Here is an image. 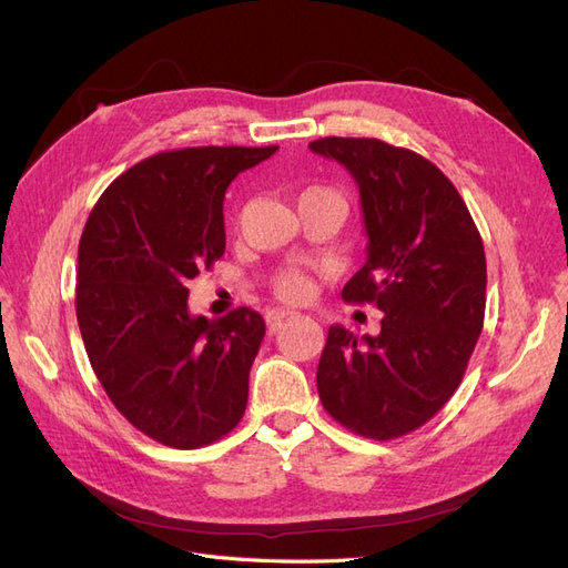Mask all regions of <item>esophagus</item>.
I'll return each mask as SVG.
<instances>
[{
	"mask_svg": "<svg viewBox=\"0 0 568 568\" xmlns=\"http://www.w3.org/2000/svg\"><path fill=\"white\" fill-rule=\"evenodd\" d=\"M294 317H301V315L294 311H282V307H272V311H267L265 315L270 329H277V326H282L286 320H294Z\"/></svg>",
	"mask_w": 568,
	"mask_h": 568,
	"instance_id": "esophagus-1",
	"label": "esophagus"
}]
</instances>
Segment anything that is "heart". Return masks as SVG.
Here are the masks:
<instances>
[{
	"label": "heart",
	"mask_w": 568,
	"mask_h": 568,
	"mask_svg": "<svg viewBox=\"0 0 568 568\" xmlns=\"http://www.w3.org/2000/svg\"><path fill=\"white\" fill-rule=\"evenodd\" d=\"M326 192V189H317V186H311L305 189V192L301 196H307V194H322ZM274 288H277V294L284 298V301H305L307 296H311L313 291V284L311 280L305 277L303 272L298 270H284L277 280H274Z\"/></svg>",
	"instance_id": "b5f03b06"
}]
</instances>
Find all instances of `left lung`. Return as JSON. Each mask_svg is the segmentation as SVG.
<instances>
[{
  "label": "left lung",
  "mask_w": 568,
  "mask_h": 568,
  "mask_svg": "<svg viewBox=\"0 0 568 568\" xmlns=\"http://www.w3.org/2000/svg\"><path fill=\"white\" fill-rule=\"evenodd\" d=\"M353 175L367 263L346 303H376L379 336L329 326L317 367L324 409L353 434L390 440L453 398L486 315V253L455 184L419 153L367 136L311 142Z\"/></svg>",
  "instance_id": "left-lung-1"
}]
</instances>
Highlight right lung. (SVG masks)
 <instances>
[{"instance_id": "right-lung-1", "label": "right lung", "mask_w": 568, "mask_h": 568, "mask_svg": "<svg viewBox=\"0 0 568 568\" xmlns=\"http://www.w3.org/2000/svg\"><path fill=\"white\" fill-rule=\"evenodd\" d=\"M280 146L163 151L109 184L78 246L75 313L97 379L134 428L170 448L242 422L265 320L189 313V280L225 253L230 182Z\"/></svg>"}]
</instances>
